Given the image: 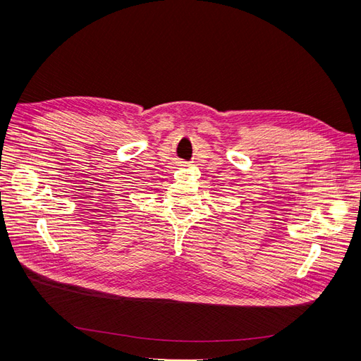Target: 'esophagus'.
<instances>
[{
  "instance_id": "34e87169",
  "label": "esophagus",
  "mask_w": 361,
  "mask_h": 361,
  "mask_svg": "<svg viewBox=\"0 0 361 361\" xmlns=\"http://www.w3.org/2000/svg\"><path fill=\"white\" fill-rule=\"evenodd\" d=\"M178 164H180V166H187V165H188V164H187V162H184V161H180Z\"/></svg>"
}]
</instances>
